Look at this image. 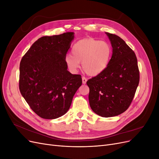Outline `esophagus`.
Instances as JSON below:
<instances>
[{
    "mask_svg": "<svg viewBox=\"0 0 159 159\" xmlns=\"http://www.w3.org/2000/svg\"><path fill=\"white\" fill-rule=\"evenodd\" d=\"M86 82H87V79H86L85 77H82V83L84 84H85Z\"/></svg>",
    "mask_w": 159,
    "mask_h": 159,
    "instance_id": "34e87169",
    "label": "esophagus"
}]
</instances>
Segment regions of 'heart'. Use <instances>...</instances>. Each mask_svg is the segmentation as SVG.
I'll use <instances>...</instances> for the list:
<instances>
[{
    "instance_id": "1",
    "label": "heart",
    "mask_w": 159,
    "mask_h": 159,
    "mask_svg": "<svg viewBox=\"0 0 159 159\" xmlns=\"http://www.w3.org/2000/svg\"><path fill=\"white\" fill-rule=\"evenodd\" d=\"M111 49L107 43L92 38L81 39L72 47V54H68L65 61L68 68L76 72L81 62L86 74L96 76L105 70L108 65Z\"/></svg>"
}]
</instances>
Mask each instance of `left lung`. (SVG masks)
<instances>
[{"instance_id":"8db88e82","label":"left lung","mask_w":159,"mask_h":159,"mask_svg":"<svg viewBox=\"0 0 159 159\" xmlns=\"http://www.w3.org/2000/svg\"><path fill=\"white\" fill-rule=\"evenodd\" d=\"M111 42L112 56L107 68L89 79V102L93 111L103 117L117 116L128 109L139 83L134 52L119 36L105 32Z\"/></svg>"}]
</instances>
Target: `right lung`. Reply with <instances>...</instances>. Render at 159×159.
I'll return each mask as SVG.
<instances>
[{"label":"right lung","instance_id":"1","mask_svg":"<svg viewBox=\"0 0 159 159\" xmlns=\"http://www.w3.org/2000/svg\"><path fill=\"white\" fill-rule=\"evenodd\" d=\"M74 38V32L40 38L22 57L19 89L38 116L54 119L69 110L80 75L68 71L65 58Z\"/></svg>","mask_w":159,"mask_h":159}]
</instances>
